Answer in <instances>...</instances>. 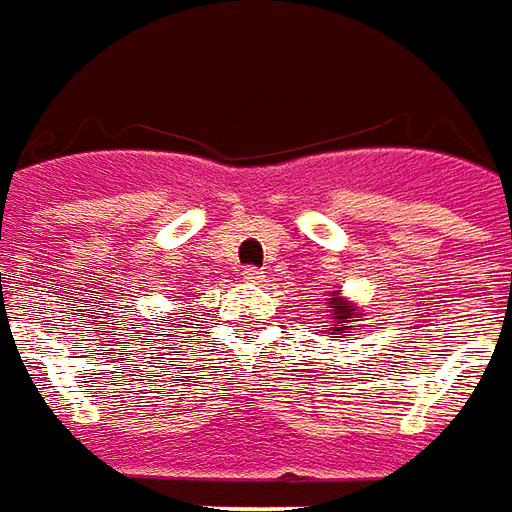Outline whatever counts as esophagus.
<instances>
[{
	"label": "esophagus",
	"instance_id": "esophagus-1",
	"mask_svg": "<svg viewBox=\"0 0 512 512\" xmlns=\"http://www.w3.org/2000/svg\"><path fill=\"white\" fill-rule=\"evenodd\" d=\"M242 281H245V284H262L264 273L262 270H256V267H245V270H242Z\"/></svg>",
	"mask_w": 512,
	"mask_h": 512
}]
</instances>
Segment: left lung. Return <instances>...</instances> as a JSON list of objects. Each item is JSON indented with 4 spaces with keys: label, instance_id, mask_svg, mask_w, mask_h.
Returning <instances> with one entry per match:
<instances>
[{
    "label": "left lung",
    "instance_id": "obj_1",
    "mask_svg": "<svg viewBox=\"0 0 512 512\" xmlns=\"http://www.w3.org/2000/svg\"><path fill=\"white\" fill-rule=\"evenodd\" d=\"M358 317H361V311L355 306L353 300H347L342 297V289H336V292H328V328L325 333L331 336V339H350L358 331Z\"/></svg>",
    "mask_w": 512,
    "mask_h": 512
}]
</instances>
